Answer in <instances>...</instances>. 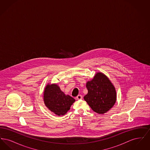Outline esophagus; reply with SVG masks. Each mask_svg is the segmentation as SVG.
<instances>
[{"instance_id":"34e87169","label":"esophagus","mask_w":150,"mask_h":150,"mask_svg":"<svg viewBox=\"0 0 150 150\" xmlns=\"http://www.w3.org/2000/svg\"><path fill=\"white\" fill-rule=\"evenodd\" d=\"M82 98H83V97H82V96L81 95H78L77 97H76V98H77V100H81V99H82Z\"/></svg>"}]
</instances>
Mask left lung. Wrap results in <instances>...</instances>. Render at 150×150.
I'll list each match as a JSON object with an SVG mask.
<instances>
[{
  "label": "left lung",
  "instance_id": "left-lung-1",
  "mask_svg": "<svg viewBox=\"0 0 150 150\" xmlns=\"http://www.w3.org/2000/svg\"><path fill=\"white\" fill-rule=\"evenodd\" d=\"M86 86L88 93L84 99L94 112L103 114L114 106L117 98L116 89L103 73L97 72L91 80L87 81Z\"/></svg>",
  "mask_w": 150,
  "mask_h": 150
}]
</instances>
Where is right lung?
Masks as SVG:
<instances>
[{
  "label": "right lung",
  "instance_id": "add662e5",
  "mask_svg": "<svg viewBox=\"0 0 150 150\" xmlns=\"http://www.w3.org/2000/svg\"><path fill=\"white\" fill-rule=\"evenodd\" d=\"M43 100L45 106L58 116L66 114L75 101L70 96L66 95L57 84L50 83L44 88Z\"/></svg>",
  "mask_w": 150,
  "mask_h": 150
}]
</instances>
